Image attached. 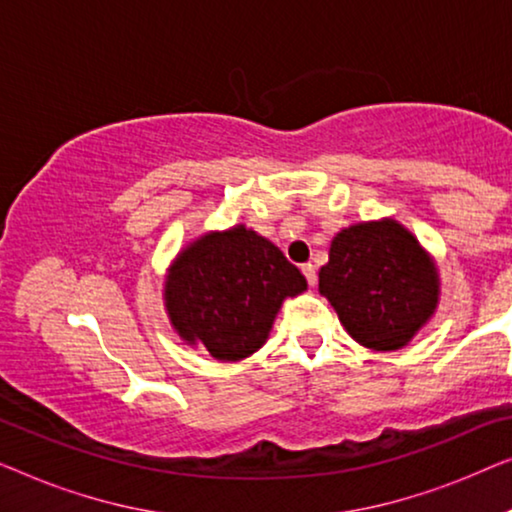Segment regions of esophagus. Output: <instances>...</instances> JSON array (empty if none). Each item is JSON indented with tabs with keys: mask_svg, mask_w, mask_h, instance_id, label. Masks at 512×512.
I'll use <instances>...</instances> for the list:
<instances>
[{
	"mask_svg": "<svg viewBox=\"0 0 512 512\" xmlns=\"http://www.w3.org/2000/svg\"><path fill=\"white\" fill-rule=\"evenodd\" d=\"M301 271H304V276H306V280H308V285L311 287H315V283H318V269H315V264H304L301 266Z\"/></svg>",
	"mask_w": 512,
	"mask_h": 512,
	"instance_id": "1",
	"label": "esophagus"
}]
</instances>
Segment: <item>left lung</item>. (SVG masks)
<instances>
[{"instance_id": "left-lung-1", "label": "left lung", "mask_w": 512, "mask_h": 512, "mask_svg": "<svg viewBox=\"0 0 512 512\" xmlns=\"http://www.w3.org/2000/svg\"><path fill=\"white\" fill-rule=\"evenodd\" d=\"M320 294L364 348L399 350L434 315L441 280L434 259L397 220L359 222L331 241Z\"/></svg>"}]
</instances>
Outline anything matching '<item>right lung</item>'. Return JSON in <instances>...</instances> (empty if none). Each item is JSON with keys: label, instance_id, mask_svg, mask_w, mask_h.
Returning <instances> with one entry per match:
<instances>
[{"label": "right lung", "instance_id": "obj_1", "mask_svg": "<svg viewBox=\"0 0 512 512\" xmlns=\"http://www.w3.org/2000/svg\"><path fill=\"white\" fill-rule=\"evenodd\" d=\"M287 257L246 225L199 236L169 266L164 308L190 345L220 362H239L269 338L287 297L306 290Z\"/></svg>", "mask_w": 512, "mask_h": 512}]
</instances>
